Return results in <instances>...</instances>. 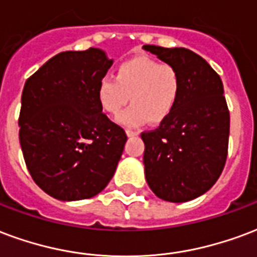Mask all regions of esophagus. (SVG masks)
<instances>
[{"mask_svg":"<svg viewBox=\"0 0 257 257\" xmlns=\"http://www.w3.org/2000/svg\"><path fill=\"white\" fill-rule=\"evenodd\" d=\"M125 134H126L128 138H132V136H138L139 132H136V131H131V129H126V131H125Z\"/></svg>","mask_w":257,"mask_h":257,"instance_id":"obj_1","label":"esophagus"}]
</instances>
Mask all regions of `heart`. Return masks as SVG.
I'll return each instance as SVG.
<instances>
[{"instance_id": "1", "label": "heart", "mask_w": 257, "mask_h": 257, "mask_svg": "<svg viewBox=\"0 0 257 257\" xmlns=\"http://www.w3.org/2000/svg\"><path fill=\"white\" fill-rule=\"evenodd\" d=\"M182 90L178 70L169 64L138 57L122 62L117 75H104L96 87V99L103 111L115 115L129 100L134 103L117 115V123L135 128L146 122L166 121L176 109Z\"/></svg>"}]
</instances>
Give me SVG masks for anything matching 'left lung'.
Segmentation results:
<instances>
[{"label":"left lung","instance_id":"8db88e82","mask_svg":"<svg viewBox=\"0 0 257 257\" xmlns=\"http://www.w3.org/2000/svg\"><path fill=\"white\" fill-rule=\"evenodd\" d=\"M143 49L174 66L182 80L172 115L142 134L146 181L162 200H193L215 184L227 157L230 115L223 84L210 64L188 49Z\"/></svg>","mask_w":257,"mask_h":257}]
</instances>
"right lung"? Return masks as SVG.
<instances>
[{
	"instance_id": "right-lung-1",
	"label": "right lung",
	"mask_w": 257,
	"mask_h": 257,
	"mask_svg": "<svg viewBox=\"0 0 257 257\" xmlns=\"http://www.w3.org/2000/svg\"><path fill=\"white\" fill-rule=\"evenodd\" d=\"M111 64L96 47L62 51L24 84L20 146L34 181L54 199H90L115 173L126 135L96 99L98 81Z\"/></svg>"
}]
</instances>
